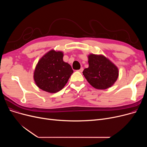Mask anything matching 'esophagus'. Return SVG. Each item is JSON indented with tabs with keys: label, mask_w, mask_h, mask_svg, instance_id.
<instances>
[{
	"label": "esophagus",
	"mask_w": 147,
	"mask_h": 147,
	"mask_svg": "<svg viewBox=\"0 0 147 147\" xmlns=\"http://www.w3.org/2000/svg\"><path fill=\"white\" fill-rule=\"evenodd\" d=\"M78 71H79L80 73H82V71H83V68H80V69H79Z\"/></svg>",
	"instance_id": "esophagus-1"
}]
</instances>
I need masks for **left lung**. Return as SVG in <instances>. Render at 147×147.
Masks as SVG:
<instances>
[{
    "instance_id": "8db88e82",
    "label": "left lung",
    "mask_w": 147,
    "mask_h": 147,
    "mask_svg": "<svg viewBox=\"0 0 147 147\" xmlns=\"http://www.w3.org/2000/svg\"><path fill=\"white\" fill-rule=\"evenodd\" d=\"M89 67L83 74L90 85L97 89L111 87L119 77V68L104 55L90 53L88 57Z\"/></svg>"
}]
</instances>
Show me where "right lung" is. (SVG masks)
Wrapping results in <instances>:
<instances>
[{"instance_id":"right-lung-1","label":"right lung","mask_w":147,"mask_h":147,"mask_svg":"<svg viewBox=\"0 0 147 147\" xmlns=\"http://www.w3.org/2000/svg\"><path fill=\"white\" fill-rule=\"evenodd\" d=\"M63 52L52 49L38 60L33 73L38 88L52 94L63 89L73 73L71 65L63 61Z\"/></svg>"}]
</instances>
